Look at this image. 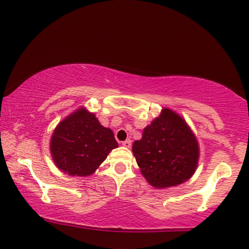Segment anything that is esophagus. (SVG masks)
<instances>
[{
  "mask_svg": "<svg viewBox=\"0 0 249 249\" xmlns=\"http://www.w3.org/2000/svg\"><path fill=\"white\" fill-rule=\"evenodd\" d=\"M122 145H124L125 148H130V147H131V140L130 139L124 140V142H122Z\"/></svg>",
  "mask_w": 249,
  "mask_h": 249,
  "instance_id": "esophagus-1",
  "label": "esophagus"
}]
</instances>
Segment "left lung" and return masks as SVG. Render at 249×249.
Here are the masks:
<instances>
[{
  "mask_svg": "<svg viewBox=\"0 0 249 249\" xmlns=\"http://www.w3.org/2000/svg\"><path fill=\"white\" fill-rule=\"evenodd\" d=\"M142 175L156 187L174 186L193 175L199 158L196 139L185 121L169 109L143 129L132 145Z\"/></svg>",
  "mask_w": 249,
  "mask_h": 249,
  "instance_id": "left-lung-1",
  "label": "left lung"
}]
</instances>
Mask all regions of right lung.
Here are the masks:
<instances>
[{"mask_svg": "<svg viewBox=\"0 0 249 249\" xmlns=\"http://www.w3.org/2000/svg\"><path fill=\"white\" fill-rule=\"evenodd\" d=\"M118 142L93 113L77 110L57 125L50 142L53 161L64 173L88 176L103 163Z\"/></svg>", "mask_w": 249, "mask_h": 249, "instance_id": "add662e5", "label": "right lung"}]
</instances>
